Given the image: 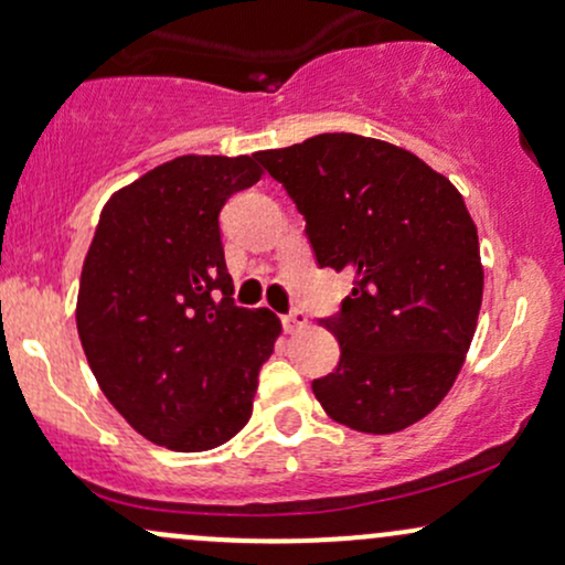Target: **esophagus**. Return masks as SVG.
<instances>
[{
    "instance_id": "1",
    "label": "esophagus",
    "mask_w": 565,
    "mask_h": 565,
    "mask_svg": "<svg viewBox=\"0 0 565 565\" xmlns=\"http://www.w3.org/2000/svg\"><path fill=\"white\" fill-rule=\"evenodd\" d=\"M281 323H284V332L297 334V332H302L305 327H308V316H305L302 310H291L289 316H284Z\"/></svg>"
}]
</instances>
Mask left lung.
<instances>
[{"mask_svg": "<svg viewBox=\"0 0 565 565\" xmlns=\"http://www.w3.org/2000/svg\"><path fill=\"white\" fill-rule=\"evenodd\" d=\"M305 215L321 268L353 291L321 323L340 364L313 382L334 423L391 436L451 391L483 300L478 231L449 178L406 148L323 132L255 153Z\"/></svg>", "mask_w": 565, "mask_h": 565, "instance_id": "obj_1", "label": "left lung"}]
</instances>
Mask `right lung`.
Instances as JSON below:
<instances>
[{"label": "right lung", "instance_id": "right-lung-1", "mask_svg": "<svg viewBox=\"0 0 565 565\" xmlns=\"http://www.w3.org/2000/svg\"><path fill=\"white\" fill-rule=\"evenodd\" d=\"M255 157H178L114 193L82 265L76 329L97 385L142 438L206 451L252 417L281 321L238 308L217 215Z\"/></svg>", "mask_w": 565, "mask_h": 565}]
</instances>
